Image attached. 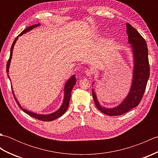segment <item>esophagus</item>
Wrapping results in <instances>:
<instances>
[{
  "mask_svg": "<svg viewBox=\"0 0 158 158\" xmlns=\"http://www.w3.org/2000/svg\"><path fill=\"white\" fill-rule=\"evenodd\" d=\"M85 74H86V75H87V76L91 77V76L93 75V74H94L93 70H92V69H87V70H85Z\"/></svg>",
  "mask_w": 158,
  "mask_h": 158,
  "instance_id": "obj_1",
  "label": "esophagus"
}]
</instances>
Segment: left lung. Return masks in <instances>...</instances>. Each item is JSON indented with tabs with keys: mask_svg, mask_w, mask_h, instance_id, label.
I'll list each match as a JSON object with an SVG mask.
<instances>
[{
	"mask_svg": "<svg viewBox=\"0 0 158 158\" xmlns=\"http://www.w3.org/2000/svg\"><path fill=\"white\" fill-rule=\"evenodd\" d=\"M128 43L131 44L134 56V70L132 85L128 94L123 102L112 109L100 106L92 89V96L95 105L100 111L110 116L121 115L139 105L148 81L150 69L148 49L145 40L129 23H126Z\"/></svg>",
	"mask_w": 158,
	"mask_h": 158,
	"instance_id": "left-lung-1",
	"label": "left lung"
}]
</instances>
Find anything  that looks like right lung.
I'll use <instances>...</instances> for the list:
<instances>
[{"mask_svg":"<svg viewBox=\"0 0 158 158\" xmlns=\"http://www.w3.org/2000/svg\"><path fill=\"white\" fill-rule=\"evenodd\" d=\"M40 26V23H37V24H35V25H32L29 26L27 28H26L25 30H23V31L20 33V34L17 36V37L15 39L14 41H13V44L11 45V52H10V56H9V58L8 60V62L7 64H6V73H9V65H10V62H11V59L12 58V53H13V47H14L15 43L16 42L17 40L18 39V36L22 35L23 34H24V33L30 31H31L32 29L35 28L36 27H37V26ZM9 77V75H8ZM10 79V78H9ZM76 78H75V75H73L68 80V81H66V83H65V86H64V100H63V103L62 106H60V108L57 110V111L51 113V114H49V115H39V114H36L35 113H32L31 111H28V110H26L24 109H23L22 107L21 106V105H19V103L18 102V100L15 97L14 95V92H13V89H12V93H13V95L14 96V98L15 100L16 101V102L18 103V105H19V108L21 109L23 112L26 113V114H28V115H31V117H34L35 119H37L39 120H41L43 121V122H50V121H53L54 120L57 118H58V117H61L67 109H68L69 105V102H70V96H71V92H72V89L73 88L74 85H75L76 83Z\"/></svg>","mask_w":158,"mask_h":158,"instance_id":"obj_1","label":"right lung"}]
</instances>
